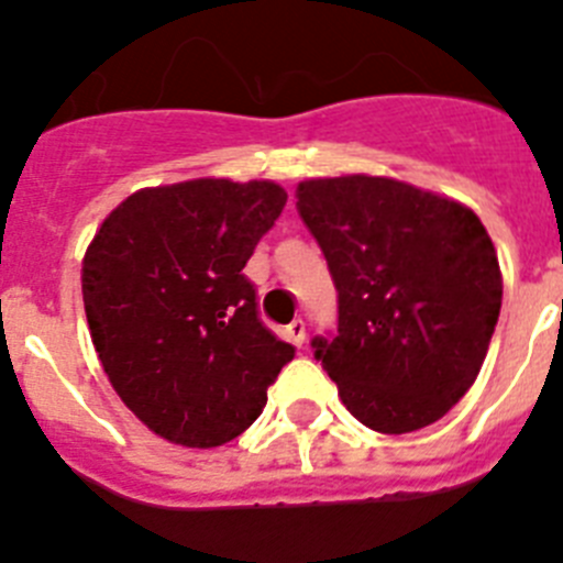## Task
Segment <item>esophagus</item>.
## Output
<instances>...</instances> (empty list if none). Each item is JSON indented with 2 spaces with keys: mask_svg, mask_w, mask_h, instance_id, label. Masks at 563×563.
Masks as SVG:
<instances>
[{
  "mask_svg": "<svg viewBox=\"0 0 563 563\" xmlns=\"http://www.w3.org/2000/svg\"><path fill=\"white\" fill-rule=\"evenodd\" d=\"M286 336H288V342L297 344V347H302V342H306V322H302V319H294L291 325L286 328Z\"/></svg>",
  "mask_w": 563,
  "mask_h": 563,
  "instance_id": "34e87169",
  "label": "esophagus"
}]
</instances>
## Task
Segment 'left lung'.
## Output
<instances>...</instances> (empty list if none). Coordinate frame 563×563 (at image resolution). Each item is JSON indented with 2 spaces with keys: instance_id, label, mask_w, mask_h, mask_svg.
<instances>
[{
  "instance_id": "obj_1",
  "label": "left lung",
  "mask_w": 563,
  "mask_h": 563,
  "mask_svg": "<svg viewBox=\"0 0 563 563\" xmlns=\"http://www.w3.org/2000/svg\"><path fill=\"white\" fill-rule=\"evenodd\" d=\"M297 210L339 294L336 336L311 344L344 407L382 434L443 418L477 378L503 308L483 221L460 201L364 174L300 181Z\"/></svg>"
}]
</instances>
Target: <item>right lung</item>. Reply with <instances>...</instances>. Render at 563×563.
<instances>
[{
	"mask_svg": "<svg viewBox=\"0 0 563 563\" xmlns=\"http://www.w3.org/2000/svg\"><path fill=\"white\" fill-rule=\"evenodd\" d=\"M275 181L145 187L109 212L84 257V308L111 387L187 449L230 443L266 407L294 347L257 317L244 266L286 207Z\"/></svg>",
	"mask_w": 563,
	"mask_h": 563,
	"instance_id": "add662e5",
	"label": "right lung"
}]
</instances>
